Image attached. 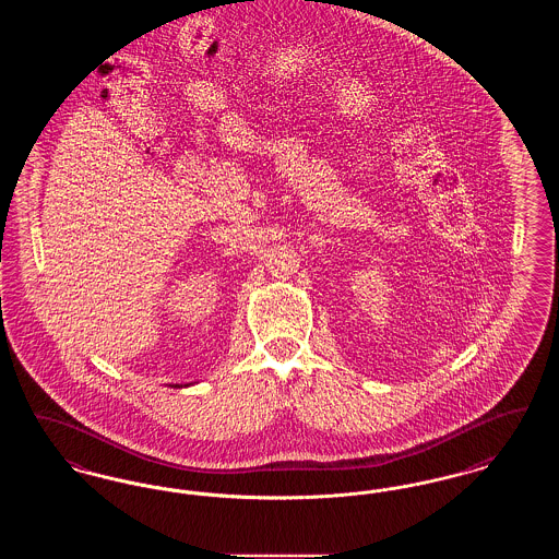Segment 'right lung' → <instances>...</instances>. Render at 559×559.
Wrapping results in <instances>:
<instances>
[{"instance_id": "1", "label": "right lung", "mask_w": 559, "mask_h": 559, "mask_svg": "<svg viewBox=\"0 0 559 559\" xmlns=\"http://www.w3.org/2000/svg\"><path fill=\"white\" fill-rule=\"evenodd\" d=\"M176 388H180V385H176Z\"/></svg>"}]
</instances>
